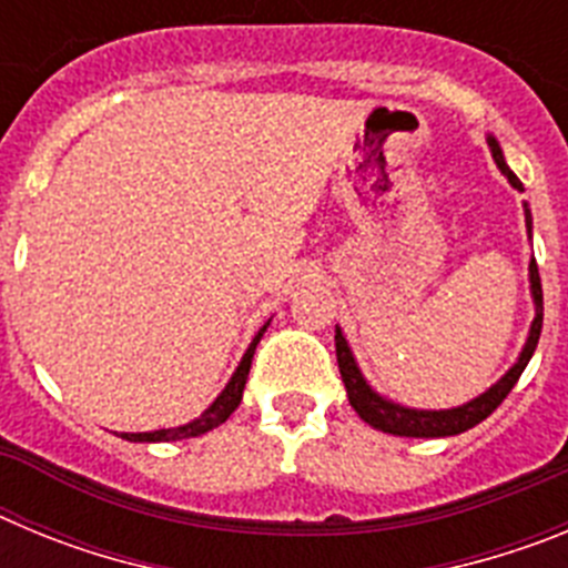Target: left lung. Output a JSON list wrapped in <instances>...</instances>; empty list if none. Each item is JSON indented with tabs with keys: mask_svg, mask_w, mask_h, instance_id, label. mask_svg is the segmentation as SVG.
<instances>
[{
	"mask_svg": "<svg viewBox=\"0 0 568 568\" xmlns=\"http://www.w3.org/2000/svg\"><path fill=\"white\" fill-rule=\"evenodd\" d=\"M486 142H489L491 159H495L500 173L509 179L511 187L524 193V184H520L518 175L511 173L509 164H506L504 150H500V144L495 142V135H489ZM524 213H526V230H529V239H531V213L526 204H524ZM529 287H531V301H535V321H531L529 338H526L518 361H515V364L509 366V373H506L498 384H491L484 395L466 400L464 406H453V409H413V406H400L395 404V400H386L384 395H378L373 386L366 384V378L361 375L358 364H355L353 358V349H349V344H346L344 333H341V327H335V355H338L341 378H344V386H346V398H349L355 413L361 415V420H366V424L381 429V433L400 435V438H449V435L466 433V429H471V426L480 424L484 418H489V415L504 404L506 395L511 393V386L518 384L520 373H524L531 353H535V346H538L540 327H544V287H540V275H538V264H535V258L529 261Z\"/></svg>",
	"mask_w": 568,
	"mask_h": 568,
	"instance_id": "obj_1",
	"label": "left lung"
}]
</instances>
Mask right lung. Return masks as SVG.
I'll list each match as a JSON object with an SVG mask.
<instances>
[{"mask_svg":"<svg viewBox=\"0 0 568 568\" xmlns=\"http://www.w3.org/2000/svg\"><path fill=\"white\" fill-rule=\"evenodd\" d=\"M267 327H270V321L258 329V333H255L253 344L247 346V353H244L241 364L235 366L233 378L227 381V386L222 389V395H219V398H215L202 415H199V418L190 420V424H184V426H173V429H155V433H122V438L133 440V444H142V440H148V444H155V440L195 438V435H204V433H210V429H215V426H222L224 420H227L230 415L235 413V406L241 404V395H244V384H247L250 364H253L255 346H258L261 335H264V329H267Z\"/></svg>","mask_w":568,"mask_h":568,"instance_id":"obj_1","label":"right lung"}]
</instances>
